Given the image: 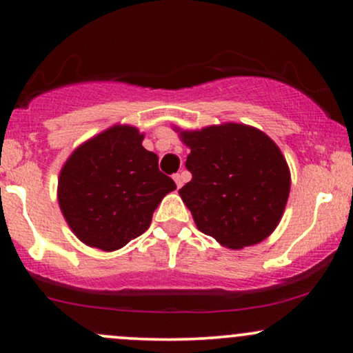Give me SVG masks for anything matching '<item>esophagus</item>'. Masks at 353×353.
<instances>
[{"mask_svg": "<svg viewBox=\"0 0 353 353\" xmlns=\"http://www.w3.org/2000/svg\"><path fill=\"white\" fill-rule=\"evenodd\" d=\"M173 180H175V183H176V188H181L183 186V175H180V173H175V175H173Z\"/></svg>", "mask_w": 353, "mask_h": 353, "instance_id": "obj_1", "label": "esophagus"}]
</instances>
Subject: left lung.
<instances>
[{
	"mask_svg": "<svg viewBox=\"0 0 353 353\" xmlns=\"http://www.w3.org/2000/svg\"><path fill=\"white\" fill-rule=\"evenodd\" d=\"M191 181L180 196L197 228L230 249L263 241L286 207L291 175L267 134L239 123L183 132Z\"/></svg>",
	"mask_w": 353,
	"mask_h": 353,
	"instance_id": "1",
	"label": "left lung"
}]
</instances>
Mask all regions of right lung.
Returning <instances> with one entry per match:
<instances>
[{"label":"right lung","instance_id":"right-lung-1","mask_svg":"<svg viewBox=\"0 0 353 353\" xmlns=\"http://www.w3.org/2000/svg\"><path fill=\"white\" fill-rule=\"evenodd\" d=\"M141 141L137 128L115 125L75 149L62 167L61 210L77 238L91 248L109 252L138 238L163 196L176 188Z\"/></svg>","mask_w":353,"mask_h":353}]
</instances>
